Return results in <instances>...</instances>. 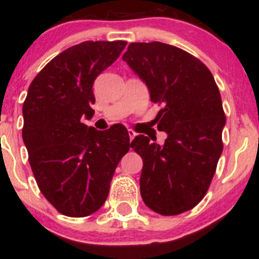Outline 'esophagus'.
<instances>
[{
	"label": "esophagus",
	"instance_id": "1",
	"mask_svg": "<svg viewBox=\"0 0 259 259\" xmlns=\"http://www.w3.org/2000/svg\"><path fill=\"white\" fill-rule=\"evenodd\" d=\"M127 133H129V138H130V141H133L134 138H135V136L138 135V134H136L135 132H134L133 129H129V130H127Z\"/></svg>",
	"mask_w": 259,
	"mask_h": 259
}]
</instances>
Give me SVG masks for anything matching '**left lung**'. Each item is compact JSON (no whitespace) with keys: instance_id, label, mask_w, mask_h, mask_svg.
Wrapping results in <instances>:
<instances>
[{"instance_id":"obj_1","label":"left lung","mask_w":259,"mask_h":259,"mask_svg":"<svg viewBox=\"0 0 259 259\" xmlns=\"http://www.w3.org/2000/svg\"><path fill=\"white\" fill-rule=\"evenodd\" d=\"M123 61L162 105L157 127L168 134L163 146L145 135L130 145L144 162L142 200L158 214H181L200 203L214 177L225 125L221 92L200 59L171 45L133 42Z\"/></svg>"}]
</instances>
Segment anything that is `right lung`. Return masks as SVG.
<instances>
[{"label":"right lung","mask_w":259,"mask_h":259,"mask_svg":"<svg viewBox=\"0 0 259 259\" xmlns=\"http://www.w3.org/2000/svg\"><path fill=\"white\" fill-rule=\"evenodd\" d=\"M126 41H85L56 56L29 86L23 105V140L38 189L67 217H88L108 196L115 168L130 148L126 127L99 132L91 118L95 79Z\"/></svg>","instance_id":"right-lung-1"}]
</instances>
